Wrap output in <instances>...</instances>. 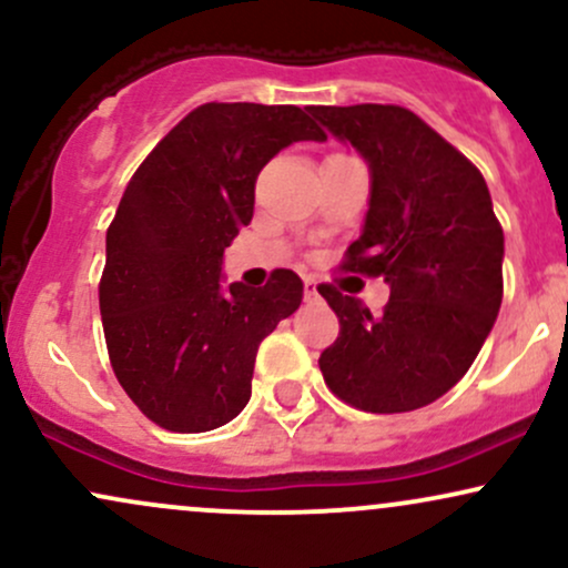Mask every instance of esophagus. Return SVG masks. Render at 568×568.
Returning <instances> with one entry per match:
<instances>
[{"instance_id":"esophagus-1","label":"esophagus","mask_w":568,"mask_h":568,"mask_svg":"<svg viewBox=\"0 0 568 568\" xmlns=\"http://www.w3.org/2000/svg\"><path fill=\"white\" fill-rule=\"evenodd\" d=\"M304 296L306 298H317V296H321V293H317V283L312 277L304 280Z\"/></svg>"}]
</instances>
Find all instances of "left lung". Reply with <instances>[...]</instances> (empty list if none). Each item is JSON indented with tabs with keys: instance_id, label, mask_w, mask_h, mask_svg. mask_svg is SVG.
Wrapping results in <instances>:
<instances>
[{
	"instance_id": "1",
	"label": "left lung",
	"mask_w": 568,
	"mask_h": 568,
	"mask_svg": "<svg viewBox=\"0 0 568 568\" xmlns=\"http://www.w3.org/2000/svg\"><path fill=\"white\" fill-rule=\"evenodd\" d=\"M368 162L371 200L344 270L384 277L382 315L321 285L338 338L321 355L331 393L371 414H403L446 395L484 347L501 304L505 234L470 160L403 106H315Z\"/></svg>"
}]
</instances>
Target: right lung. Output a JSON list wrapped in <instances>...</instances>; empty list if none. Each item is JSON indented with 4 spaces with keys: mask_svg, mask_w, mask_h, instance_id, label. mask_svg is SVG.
Instances as JSON below:
<instances>
[{
    "mask_svg": "<svg viewBox=\"0 0 568 568\" xmlns=\"http://www.w3.org/2000/svg\"><path fill=\"white\" fill-rule=\"evenodd\" d=\"M325 141L306 109L202 103L152 149L106 232L98 302L130 400L171 433H207L251 400L258 344L302 304L296 272L264 288L221 283L251 224L256 179L280 149Z\"/></svg>",
    "mask_w": 568,
    "mask_h": 568,
    "instance_id": "right-lung-1",
    "label": "right lung"
}]
</instances>
